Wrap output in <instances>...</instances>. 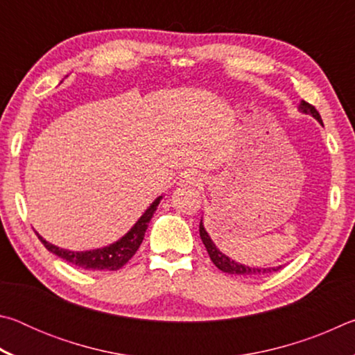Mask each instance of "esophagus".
I'll return each instance as SVG.
<instances>
[{
  "label": "esophagus",
  "instance_id": "34e87169",
  "mask_svg": "<svg viewBox=\"0 0 355 355\" xmlns=\"http://www.w3.org/2000/svg\"><path fill=\"white\" fill-rule=\"evenodd\" d=\"M183 184H186V186H194V184H199V182H200V177L197 175V173H194V172H186L184 175H183Z\"/></svg>",
  "mask_w": 355,
  "mask_h": 355
}]
</instances>
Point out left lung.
<instances>
[{
    "mask_svg": "<svg viewBox=\"0 0 355 355\" xmlns=\"http://www.w3.org/2000/svg\"><path fill=\"white\" fill-rule=\"evenodd\" d=\"M299 111L300 112H305V114H311V116H313L318 120V122L322 125V120H321L320 112L316 111V107L313 105H310V103H307V101L300 100ZM199 230H200L202 243L205 244L209 258H211V261L216 264V268L220 269L222 272L235 274V275H261V274L275 272V271H279V269L282 268V266H277V268H249V266H245V264H239L236 261H233L227 255L222 254V252L218 248H216L214 243L211 241V238H209V235L207 233L205 227H203V222H200Z\"/></svg>",
    "mask_w": 355,
    "mask_h": 355,
    "instance_id": "1",
    "label": "left lung"
}]
</instances>
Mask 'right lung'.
<instances>
[{
  "mask_svg": "<svg viewBox=\"0 0 355 355\" xmlns=\"http://www.w3.org/2000/svg\"><path fill=\"white\" fill-rule=\"evenodd\" d=\"M161 199H163V197H158V199L147 208V211L141 216L139 220H137L133 227H131V230L127 235L120 238L119 241L106 245V248L86 252H73L61 249L58 248V245H53L51 243L45 241L39 233L37 236L40 239V243L44 244L48 250L53 252V254L58 255L59 258H62V260L75 264L78 268L87 269V271H117V269L122 268L123 264H127L130 258L136 254L137 249H139L144 235H146L148 222L153 218V213L156 211V208H158Z\"/></svg>",
  "mask_w": 355,
  "mask_h": 355,
  "instance_id": "right-lung-1",
  "label": "right lung"
}]
</instances>
